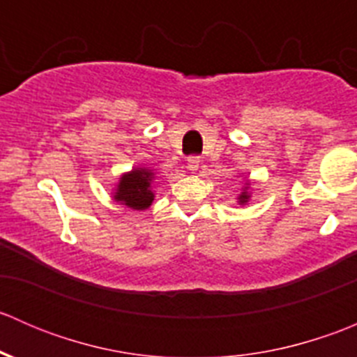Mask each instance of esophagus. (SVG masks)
<instances>
[{
	"mask_svg": "<svg viewBox=\"0 0 357 357\" xmlns=\"http://www.w3.org/2000/svg\"><path fill=\"white\" fill-rule=\"evenodd\" d=\"M186 165H188L190 171H197V169H199V165H200V157H197V155L188 157V160H186Z\"/></svg>",
	"mask_w": 357,
	"mask_h": 357,
	"instance_id": "esophagus-1",
	"label": "esophagus"
}]
</instances>
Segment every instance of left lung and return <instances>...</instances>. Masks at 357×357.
I'll use <instances>...</instances> for the list:
<instances>
[{
  "mask_svg": "<svg viewBox=\"0 0 357 357\" xmlns=\"http://www.w3.org/2000/svg\"><path fill=\"white\" fill-rule=\"evenodd\" d=\"M248 197H250V195H248V192H247V186H245V190H243V192H242V195H240V197H238L240 204H247Z\"/></svg>",
  "mask_w": 357,
  "mask_h": 357,
  "instance_id": "8db88e82",
  "label": "left lung"
}]
</instances>
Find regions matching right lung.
Returning <instances> with one entry per match:
<instances>
[{
  "label": "right lung",
  "mask_w": 357,
  "mask_h": 357,
  "mask_svg": "<svg viewBox=\"0 0 357 357\" xmlns=\"http://www.w3.org/2000/svg\"><path fill=\"white\" fill-rule=\"evenodd\" d=\"M152 179L153 172L150 169H132L119 179L114 199L135 211H145L153 202Z\"/></svg>",
  "instance_id": "1"
}]
</instances>
